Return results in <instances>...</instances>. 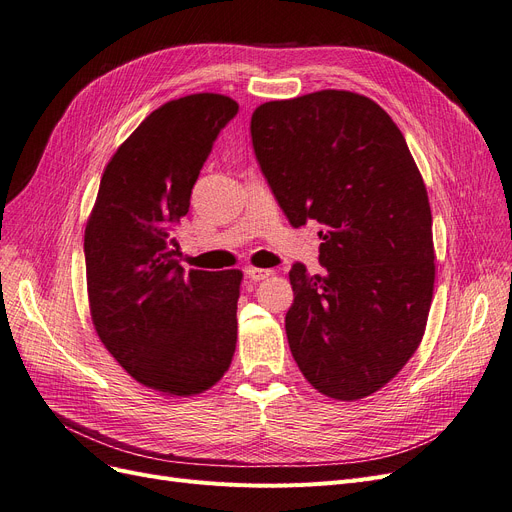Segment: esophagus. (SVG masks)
Instances as JSON below:
<instances>
[{"mask_svg":"<svg viewBox=\"0 0 512 512\" xmlns=\"http://www.w3.org/2000/svg\"><path fill=\"white\" fill-rule=\"evenodd\" d=\"M245 275H248L252 281H262V279H269L273 275V269H256V267H250L245 269Z\"/></svg>","mask_w":512,"mask_h":512,"instance_id":"esophagus-1","label":"esophagus"}]
</instances>
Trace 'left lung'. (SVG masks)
I'll use <instances>...</instances> for the list:
<instances>
[{
  "mask_svg": "<svg viewBox=\"0 0 512 512\" xmlns=\"http://www.w3.org/2000/svg\"><path fill=\"white\" fill-rule=\"evenodd\" d=\"M260 170L292 227L319 231L321 275L296 262L285 334L317 391L357 401L422 342L435 285L433 216L407 142L372 98L321 90L252 113Z\"/></svg>",
  "mask_w": 512,
  "mask_h": 512,
  "instance_id": "obj_1",
  "label": "left lung"
}]
</instances>
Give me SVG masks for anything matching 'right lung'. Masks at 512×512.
I'll return each mask as SVG.
<instances>
[{
  "mask_svg": "<svg viewBox=\"0 0 512 512\" xmlns=\"http://www.w3.org/2000/svg\"><path fill=\"white\" fill-rule=\"evenodd\" d=\"M237 111L233 98L212 92L155 109L107 163L86 224L94 330L115 361L159 395L208 391L233 361L243 273H185L172 231Z\"/></svg>",
  "mask_w": 512,
  "mask_h": 512,
  "instance_id": "obj_1",
  "label": "right lung"
}]
</instances>
